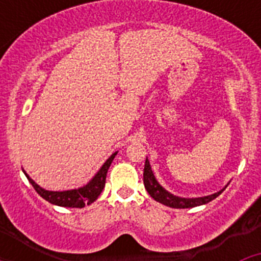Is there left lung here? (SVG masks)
<instances>
[{
    "instance_id": "left-lung-1",
    "label": "left lung",
    "mask_w": 261,
    "mask_h": 261,
    "mask_svg": "<svg viewBox=\"0 0 261 261\" xmlns=\"http://www.w3.org/2000/svg\"><path fill=\"white\" fill-rule=\"evenodd\" d=\"M144 184L147 193H149V195L155 200V201L161 202V204L166 205V206H170V208H176V209L193 208V206L208 204L209 201L216 199L217 196H220L221 193L225 191V188H223V190H221L220 192L213 193V195L211 196H205V197H197V199H181V197H177V196L171 195V193L167 192L165 188H162V187L159 186L158 181L155 180L153 171H151L150 163H149V159L147 158L146 161H145Z\"/></svg>"
}]
</instances>
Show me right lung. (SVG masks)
<instances>
[{
    "label": "right lung",
    "instance_id": "right-lung-1",
    "mask_svg": "<svg viewBox=\"0 0 261 261\" xmlns=\"http://www.w3.org/2000/svg\"><path fill=\"white\" fill-rule=\"evenodd\" d=\"M117 153H114L110 158L106 161L105 165L102 166V168L99 170L98 174L93 177V180L90 181L87 186L82 187V188H78V190H71V191H62V192H53V191H45L43 190L41 187H39L35 181L32 180L31 177L26 174L27 179H29L30 183L32 184V187L35 188L36 192L43 197L44 200H47L48 202L55 205H59V206H66V208H84L85 205H89L91 202L95 201L99 197V195L102 193L103 188L106 186V176H107V171L110 168L111 163L114 161L115 155Z\"/></svg>",
    "mask_w": 261,
    "mask_h": 261
}]
</instances>
